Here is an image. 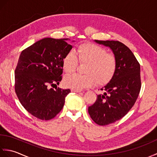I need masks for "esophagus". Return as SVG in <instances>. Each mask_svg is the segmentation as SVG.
<instances>
[{
    "label": "esophagus",
    "mask_w": 157,
    "mask_h": 157,
    "mask_svg": "<svg viewBox=\"0 0 157 157\" xmlns=\"http://www.w3.org/2000/svg\"><path fill=\"white\" fill-rule=\"evenodd\" d=\"M71 91L72 92H82V90H75V89H71Z\"/></svg>",
    "instance_id": "esophagus-1"
}]
</instances>
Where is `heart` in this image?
Masks as SVG:
<instances>
[{"instance_id":"b5f03b06","label":"heart","mask_w":157,"mask_h":157,"mask_svg":"<svg viewBox=\"0 0 157 157\" xmlns=\"http://www.w3.org/2000/svg\"><path fill=\"white\" fill-rule=\"evenodd\" d=\"M79 63H86L84 72L86 74H73L67 77L64 84L67 87L82 90L93 84L101 86L107 84L114 76L117 69L115 56L105 48L91 43L78 46L75 55L69 52L63 59V68L67 74L75 71Z\"/></svg>"}]
</instances>
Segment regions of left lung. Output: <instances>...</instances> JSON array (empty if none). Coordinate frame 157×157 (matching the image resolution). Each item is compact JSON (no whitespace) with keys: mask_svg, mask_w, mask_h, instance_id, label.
<instances>
[{"mask_svg":"<svg viewBox=\"0 0 157 157\" xmlns=\"http://www.w3.org/2000/svg\"><path fill=\"white\" fill-rule=\"evenodd\" d=\"M109 46L117 59L114 76L88 107L92 119L99 125H107L123 117L134 105L141 88L140 65L128 46L114 40H95Z\"/></svg>","mask_w":157,"mask_h":157,"instance_id":"left-lung-1","label":"left lung"}]
</instances>
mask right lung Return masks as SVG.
Listing matches in <instances>:
<instances>
[{
  "label": "right lung",
  "instance_id": "obj_1",
  "mask_svg": "<svg viewBox=\"0 0 157 157\" xmlns=\"http://www.w3.org/2000/svg\"><path fill=\"white\" fill-rule=\"evenodd\" d=\"M67 40L43 38L20 54L15 71V93L26 111L39 119L54 118L71 92L50 87L62 80L63 59L72 48Z\"/></svg>",
  "mask_w": 157,
  "mask_h": 157
}]
</instances>
